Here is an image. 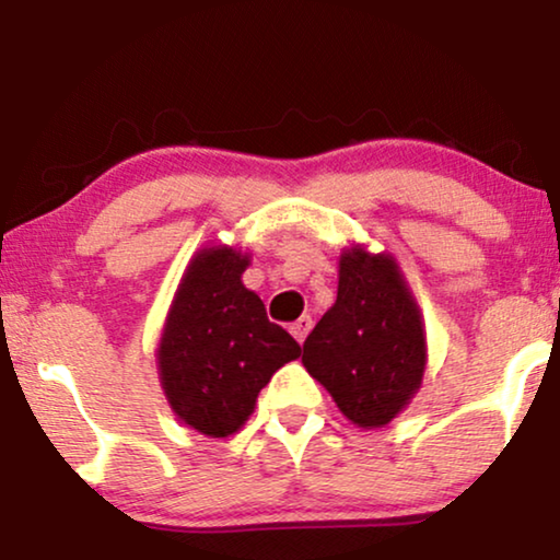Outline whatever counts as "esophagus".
<instances>
[{"label": "esophagus", "instance_id": "1", "mask_svg": "<svg viewBox=\"0 0 560 560\" xmlns=\"http://www.w3.org/2000/svg\"><path fill=\"white\" fill-rule=\"evenodd\" d=\"M289 330H292V335L300 342H304L307 340V335H310V330H312V317L310 315H302L300 319H296V323H292V327H289Z\"/></svg>", "mask_w": 560, "mask_h": 560}]
</instances>
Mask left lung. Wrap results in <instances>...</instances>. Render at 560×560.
I'll use <instances>...</instances> for the list:
<instances>
[{
	"instance_id": "8db88e82",
	"label": "left lung",
	"mask_w": 560,
	"mask_h": 560,
	"mask_svg": "<svg viewBox=\"0 0 560 560\" xmlns=\"http://www.w3.org/2000/svg\"><path fill=\"white\" fill-rule=\"evenodd\" d=\"M338 300L304 340L302 363L358 428H384L422 386V312L392 253L342 248Z\"/></svg>"
}]
</instances>
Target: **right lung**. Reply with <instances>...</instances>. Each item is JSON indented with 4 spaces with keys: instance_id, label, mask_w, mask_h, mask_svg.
I'll return each mask as SVG.
<instances>
[{
    "instance_id": "obj_1",
    "label": "right lung",
    "mask_w": 560,
    "mask_h": 560,
    "mask_svg": "<svg viewBox=\"0 0 560 560\" xmlns=\"http://www.w3.org/2000/svg\"><path fill=\"white\" fill-rule=\"evenodd\" d=\"M248 253L207 245L194 253L171 302L155 350L161 389L184 424L228 438L248 422L258 392L302 348L266 317L243 284Z\"/></svg>"
}]
</instances>
